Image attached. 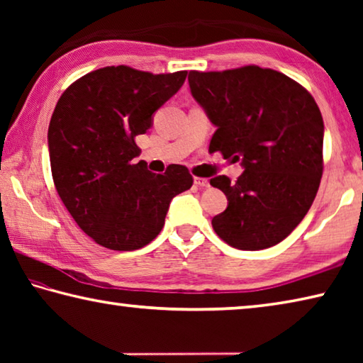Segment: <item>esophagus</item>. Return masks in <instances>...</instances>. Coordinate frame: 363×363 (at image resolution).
<instances>
[{
    "label": "esophagus",
    "mask_w": 363,
    "mask_h": 363,
    "mask_svg": "<svg viewBox=\"0 0 363 363\" xmlns=\"http://www.w3.org/2000/svg\"><path fill=\"white\" fill-rule=\"evenodd\" d=\"M194 184L200 189H206L208 186H210V182H208V179H203V177H195Z\"/></svg>",
    "instance_id": "34e87169"
}]
</instances>
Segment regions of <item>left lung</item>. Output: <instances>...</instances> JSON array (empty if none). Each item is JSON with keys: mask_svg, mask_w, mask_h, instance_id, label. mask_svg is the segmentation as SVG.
Instances as JSON below:
<instances>
[{"mask_svg": "<svg viewBox=\"0 0 363 363\" xmlns=\"http://www.w3.org/2000/svg\"><path fill=\"white\" fill-rule=\"evenodd\" d=\"M196 104L216 126L210 152L240 162L235 182L223 190L227 208L214 216V232L247 251L280 243L314 201L323 171V120L303 86L280 72L256 65L225 72H190Z\"/></svg>", "mask_w": 363, "mask_h": 363, "instance_id": "8db88e82", "label": "left lung"}]
</instances>
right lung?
<instances>
[{
	"label": "right lung",
	"instance_id": "right-lung-1",
	"mask_svg": "<svg viewBox=\"0 0 363 363\" xmlns=\"http://www.w3.org/2000/svg\"><path fill=\"white\" fill-rule=\"evenodd\" d=\"M187 72L152 75L131 67H104L60 96L48 130L54 186L86 235L108 250L145 247L164 225L171 200L192 187L182 164L164 174L134 158V138L186 82Z\"/></svg>",
	"mask_w": 363,
	"mask_h": 363
}]
</instances>
